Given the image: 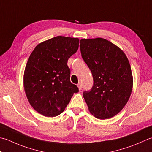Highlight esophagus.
Returning <instances> with one entry per match:
<instances>
[{"mask_svg":"<svg viewBox=\"0 0 152 152\" xmlns=\"http://www.w3.org/2000/svg\"><path fill=\"white\" fill-rule=\"evenodd\" d=\"M78 88L79 89V91H81L82 90V83H78Z\"/></svg>","mask_w":152,"mask_h":152,"instance_id":"esophagus-1","label":"esophagus"}]
</instances>
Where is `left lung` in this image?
I'll list each match as a JSON object with an SVG mask.
<instances>
[{
    "instance_id": "8db88e82",
    "label": "left lung",
    "mask_w": 152,
    "mask_h": 152,
    "mask_svg": "<svg viewBox=\"0 0 152 152\" xmlns=\"http://www.w3.org/2000/svg\"><path fill=\"white\" fill-rule=\"evenodd\" d=\"M82 58L92 73L94 86L83 93L88 109L99 119L110 118L125 106L132 93L133 78L127 56L105 39L80 40Z\"/></svg>"
}]
</instances>
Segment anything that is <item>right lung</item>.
Masks as SVG:
<instances>
[{
    "label": "right lung",
    "instance_id": "add662e5",
    "mask_svg": "<svg viewBox=\"0 0 152 152\" xmlns=\"http://www.w3.org/2000/svg\"><path fill=\"white\" fill-rule=\"evenodd\" d=\"M79 39L57 36L40 43L29 56L23 74L29 103L39 113L56 117L64 111L74 93L68 58L79 47Z\"/></svg>",
    "mask_w": 152,
    "mask_h": 152
}]
</instances>
